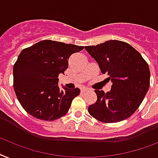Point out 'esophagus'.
I'll use <instances>...</instances> for the list:
<instances>
[{
  "label": "esophagus",
  "mask_w": 158,
  "mask_h": 158,
  "mask_svg": "<svg viewBox=\"0 0 158 158\" xmlns=\"http://www.w3.org/2000/svg\"><path fill=\"white\" fill-rule=\"evenodd\" d=\"M88 88H83V89H81V93H84V92H88Z\"/></svg>",
  "instance_id": "obj_1"
}]
</instances>
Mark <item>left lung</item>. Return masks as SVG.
Listing matches in <instances>:
<instances>
[{"label":"left lung","mask_w":158,"mask_h":158,"mask_svg":"<svg viewBox=\"0 0 158 158\" xmlns=\"http://www.w3.org/2000/svg\"><path fill=\"white\" fill-rule=\"evenodd\" d=\"M85 49L97 61L102 74H108L111 90H95L97 102L88 107L91 116L103 123H118L134 114L150 84L148 63L129 44L108 40Z\"/></svg>","instance_id":"left-lung-1"}]
</instances>
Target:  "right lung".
<instances>
[{"label": "right lung", "mask_w": 158, "mask_h": 158, "mask_svg": "<svg viewBox=\"0 0 158 158\" xmlns=\"http://www.w3.org/2000/svg\"><path fill=\"white\" fill-rule=\"evenodd\" d=\"M83 46L41 40L24 48L14 68V88L23 108L31 116L53 121L64 116L79 88L58 87L59 74L68 68L69 57L83 49Z\"/></svg>", "instance_id": "right-lung-1"}]
</instances>
